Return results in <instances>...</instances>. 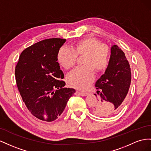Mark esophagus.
<instances>
[{
	"instance_id": "34e87169",
	"label": "esophagus",
	"mask_w": 151,
	"mask_h": 151,
	"mask_svg": "<svg viewBox=\"0 0 151 151\" xmlns=\"http://www.w3.org/2000/svg\"><path fill=\"white\" fill-rule=\"evenodd\" d=\"M76 93H78V95L81 96H87L88 93H85V92H77Z\"/></svg>"
}]
</instances>
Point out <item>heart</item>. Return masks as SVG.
<instances>
[{"mask_svg": "<svg viewBox=\"0 0 151 151\" xmlns=\"http://www.w3.org/2000/svg\"><path fill=\"white\" fill-rule=\"evenodd\" d=\"M78 55H85L84 66L77 67L67 76V81L71 87L86 90L95 78L96 70L101 72L109 65L110 52L109 47L93 37H87L78 40L74 47L63 46L58 53V60L61 65L70 69L75 65Z\"/></svg>", "mask_w": 151, "mask_h": 151, "instance_id": "heart-1", "label": "heart"}]
</instances>
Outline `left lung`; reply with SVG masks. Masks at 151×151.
Returning a JSON list of instances; mask_svg holds the SVG:
<instances>
[{
	"mask_svg": "<svg viewBox=\"0 0 151 151\" xmlns=\"http://www.w3.org/2000/svg\"><path fill=\"white\" fill-rule=\"evenodd\" d=\"M131 70L125 54L118 46H111L109 65L96 82L98 104L93 113L101 117L117 114L124 102L131 83ZM96 97V93L94 94Z\"/></svg>",
	"mask_w": 151,
	"mask_h": 151,
	"instance_id": "obj_1",
	"label": "left lung"
}]
</instances>
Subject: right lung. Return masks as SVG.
Returning <instances> with one entry per match:
<instances>
[{"instance_id": "right-lung-1", "label": "right lung", "mask_w": 151, "mask_h": 151, "mask_svg": "<svg viewBox=\"0 0 151 151\" xmlns=\"http://www.w3.org/2000/svg\"><path fill=\"white\" fill-rule=\"evenodd\" d=\"M66 39L49 38L24 49L15 68L16 84L30 113L42 121L59 117L76 90L64 87L63 72L58 61Z\"/></svg>"}]
</instances>
